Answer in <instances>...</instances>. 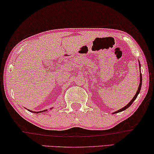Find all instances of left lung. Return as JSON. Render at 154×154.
Segmentation results:
<instances>
[{
	"instance_id": "obj_1",
	"label": "left lung",
	"mask_w": 154,
	"mask_h": 154,
	"mask_svg": "<svg viewBox=\"0 0 154 154\" xmlns=\"http://www.w3.org/2000/svg\"><path fill=\"white\" fill-rule=\"evenodd\" d=\"M139 66H140V64L139 63ZM142 80H143V78H142V74H141V72H140V84H139V86H138V88H137V92H136V95H134V97H133V99L130 101L129 102V103H128V104L127 105V106H125V107H123V108H122L121 109H120V110H118V111H116V112H114V113H113V114H115V113H119V112H122V111H125V110H126L127 109V108H128L132 104V103L134 102V100L136 99V97H137V95H138V94H139V93H140V89H141V86H142Z\"/></svg>"
}]
</instances>
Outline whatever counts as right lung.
Returning a JSON list of instances; mask_svg holds the SVG:
<instances>
[{
	"instance_id": "add662e5",
	"label": "right lung",
	"mask_w": 154,
	"mask_h": 154,
	"mask_svg": "<svg viewBox=\"0 0 154 154\" xmlns=\"http://www.w3.org/2000/svg\"><path fill=\"white\" fill-rule=\"evenodd\" d=\"M28 111H29V110H28ZM45 111H47V110H44V111H38V112H35V111H29L31 112H32V113H42V112H44Z\"/></svg>"
}]
</instances>
